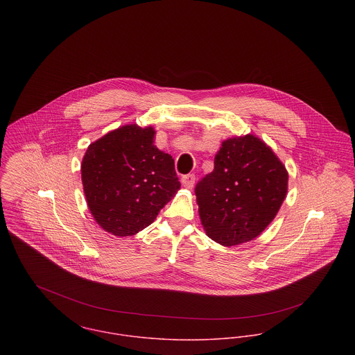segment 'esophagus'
Masks as SVG:
<instances>
[{"label":"esophagus","mask_w":355,"mask_h":355,"mask_svg":"<svg viewBox=\"0 0 355 355\" xmlns=\"http://www.w3.org/2000/svg\"><path fill=\"white\" fill-rule=\"evenodd\" d=\"M182 184H183L186 189H193L194 184H196V175H193V173L184 175V176L182 178Z\"/></svg>","instance_id":"1"}]
</instances>
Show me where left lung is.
I'll return each mask as SVG.
<instances>
[{"label": "left lung", "mask_w": 355, "mask_h": 355, "mask_svg": "<svg viewBox=\"0 0 355 355\" xmlns=\"http://www.w3.org/2000/svg\"><path fill=\"white\" fill-rule=\"evenodd\" d=\"M287 183L286 166L261 139L224 141L213 172L196 186L206 235L228 248L253 241L277 214Z\"/></svg>", "instance_id": "8db88e82"}]
</instances>
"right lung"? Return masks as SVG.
<instances>
[{"label": "right lung", "instance_id": "obj_1", "mask_svg": "<svg viewBox=\"0 0 355 355\" xmlns=\"http://www.w3.org/2000/svg\"><path fill=\"white\" fill-rule=\"evenodd\" d=\"M152 127L117 128L92 144L82 161L89 209L102 228L131 236L149 227L180 189L172 155L154 146Z\"/></svg>", "mask_w": 355, "mask_h": 355}]
</instances>
